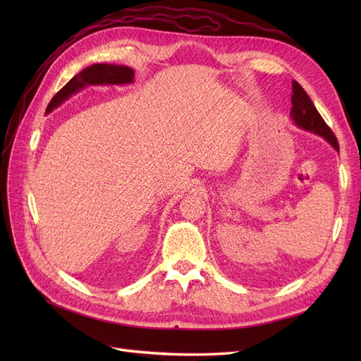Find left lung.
<instances>
[{"label":"left lung","mask_w":361,"mask_h":361,"mask_svg":"<svg viewBox=\"0 0 361 361\" xmlns=\"http://www.w3.org/2000/svg\"><path fill=\"white\" fill-rule=\"evenodd\" d=\"M290 101H292L290 117L293 118V122L305 130H310V133L324 137L334 149H338L337 138L333 134V130L324 122L322 116L318 113V110H316V106L310 101L309 94L304 92V89L297 81H292Z\"/></svg>","instance_id":"8db88e82"}]
</instances>
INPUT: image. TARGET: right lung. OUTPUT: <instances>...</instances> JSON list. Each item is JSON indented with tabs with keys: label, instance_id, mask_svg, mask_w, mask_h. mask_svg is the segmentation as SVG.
Masks as SVG:
<instances>
[{
	"label": "right lung",
	"instance_id": "obj_1",
	"mask_svg": "<svg viewBox=\"0 0 361 361\" xmlns=\"http://www.w3.org/2000/svg\"><path fill=\"white\" fill-rule=\"evenodd\" d=\"M133 80L134 71L128 66H116V64L104 63L93 64V66L85 68L78 75H75L60 92L56 93V96L51 99L47 111H52L54 108L59 106L71 94L76 93L87 84H128L133 82Z\"/></svg>",
	"mask_w": 361,
	"mask_h": 361
}]
</instances>
